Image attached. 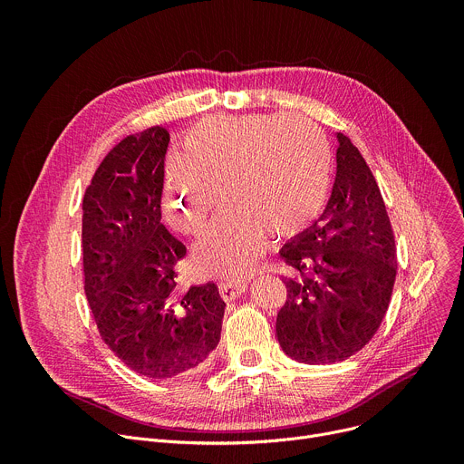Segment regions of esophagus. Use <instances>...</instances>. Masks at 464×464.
<instances>
[{"label": "esophagus", "instance_id": "esophagus-1", "mask_svg": "<svg viewBox=\"0 0 464 464\" xmlns=\"http://www.w3.org/2000/svg\"><path fill=\"white\" fill-rule=\"evenodd\" d=\"M220 288V295L226 299V301H233L237 299L238 295H242L247 288V281L246 279H231V281H224L218 285Z\"/></svg>", "mask_w": 464, "mask_h": 464}]
</instances>
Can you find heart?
<instances>
[{"label": "heart", "mask_w": 464, "mask_h": 464, "mask_svg": "<svg viewBox=\"0 0 464 464\" xmlns=\"http://www.w3.org/2000/svg\"><path fill=\"white\" fill-rule=\"evenodd\" d=\"M333 150L317 124L297 115H218L194 126L165 167V211L187 235H202L229 206L198 256L222 277L244 276L266 235H304L324 211Z\"/></svg>", "instance_id": "heart-1"}]
</instances>
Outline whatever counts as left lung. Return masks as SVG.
<instances>
[{
    "label": "left lung",
    "mask_w": 464,
    "mask_h": 464,
    "mask_svg": "<svg viewBox=\"0 0 464 464\" xmlns=\"http://www.w3.org/2000/svg\"><path fill=\"white\" fill-rule=\"evenodd\" d=\"M338 138L336 179L319 220L281 249L295 270L276 333L292 360L343 362L363 349L387 312L396 247L378 183L354 143Z\"/></svg>",
    "instance_id": "left-lung-1"
}]
</instances>
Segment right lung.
Returning a JSON list of instances; mask_svg holds the SVG:
<instances>
[{
  "mask_svg": "<svg viewBox=\"0 0 464 464\" xmlns=\"http://www.w3.org/2000/svg\"><path fill=\"white\" fill-rule=\"evenodd\" d=\"M169 141L163 126L124 138L82 202L84 292L101 338L126 367L156 380L206 362L226 308L215 283L178 288L187 247L161 224Z\"/></svg>",
  "mask_w": 464,
  "mask_h": 464,
  "instance_id": "right-lung-1",
  "label": "right lung"
}]
</instances>
